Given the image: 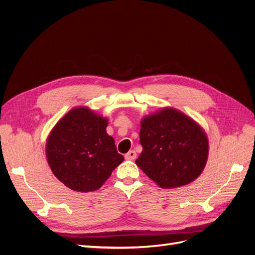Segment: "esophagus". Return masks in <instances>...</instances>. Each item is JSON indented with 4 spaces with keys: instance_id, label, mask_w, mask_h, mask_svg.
Wrapping results in <instances>:
<instances>
[{
    "instance_id": "34e87169",
    "label": "esophagus",
    "mask_w": 255,
    "mask_h": 255,
    "mask_svg": "<svg viewBox=\"0 0 255 255\" xmlns=\"http://www.w3.org/2000/svg\"><path fill=\"white\" fill-rule=\"evenodd\" d=\"M126 159L127 160H135L136 159V156H137V154H136V151L135 150H129L126 155Z\"/></svg>"
}]
</instances>
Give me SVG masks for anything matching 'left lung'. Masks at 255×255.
<instances>
[{
	"mask_svg": "<svg viewBox=\"0 0 255 255\" xmlns=\"http://www.w3.org/2000/svg\"><path fill=\"white\" fill-rule=\"evenodd\" d=\"M142 152L137 166L164 189L188 185L202 172L209 155V141L200 126L173 108L141 120Z\"/></svg>",
	"mask_w": 255,
	"mask_h": 255,
	"instance_id": "left-lung-1",
	"label": "left lung"
}]
</instances>
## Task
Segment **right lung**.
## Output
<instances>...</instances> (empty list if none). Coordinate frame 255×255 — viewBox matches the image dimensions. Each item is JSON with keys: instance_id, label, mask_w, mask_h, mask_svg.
Masks as SVG:
<instances>
[{"instance_id": "right-lung-1", "label": "right lung", "mask_w": 255, "mask_h": 255, "mask_svg": "<svg viewBox=\"0 0 255 255\" xmlns=\"http://www.w3.org/2000/svg\"><path fill=\"white\" fill-rule=\"evenodd\" d=\"M108 119L87 107H77L60 119L46 140V160L54 175L77 192L100 189L125 160L113 137L107 134Z\"/></svg>"}]
</instances>
